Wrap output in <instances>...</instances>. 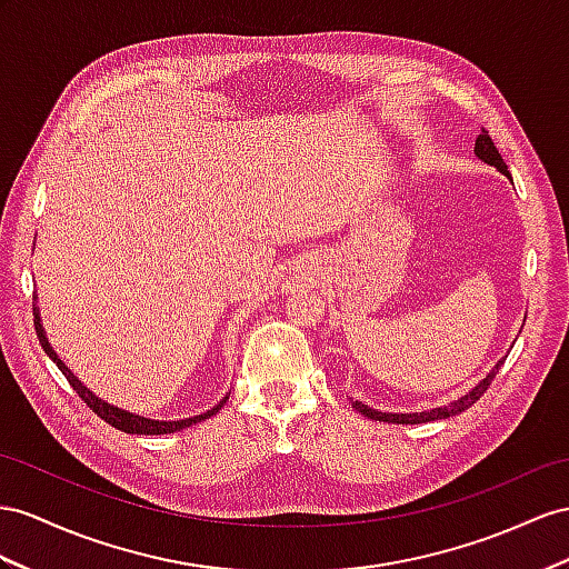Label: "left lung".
<instances>
[{"mask_svg":"<svg viewBox=\"0 0 569 569\" xmlns=\"http://www.w3.org/2000/svg\"><path fill=\"white\" fill-rule=\"evenodd\" d=\"M476 156L483 160V163H488V166H495L498 168L502 174H507L509 180H512V174H509V170H507V166H505V160H502V156H500V151L495 149V143H492V139H490V134L486 132H480L478 134V139H476ZM505 362V358L502 360H498V366H495L483 380H480L469 395H463L461 399H457V401H451L449 406H437V409H430V411H423V413H382V411H375V409H370V406H366V403H360V401H353V409L356 411H360L362 416H368V418H372V420H382V423H399V426H416V423H430V420H442V418H451V416H459V413H463L466 409H471V406L486 395L488 391V387H490V382H492V377L498 375V370H500V366Z\"/></svg>","mask_w":569,"mask_h":569,"instance_id":"obj_1","label":"left lung"}]
</instances>
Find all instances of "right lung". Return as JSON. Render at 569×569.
Segmentation results:
<instances>
[{
    "label": "right lung",
    "instance_id": "obj_1",
    "mask_svg": "<svg viewBox=\"0 0 569 569\" xmlns=\"http://www.w3.org/2000/svg\"><path fill=\"white\" fill-rule=\"evenodd\" d=\"M33 317H36L33 325H36V333H38V341H40V346H42V351H46V353L57 362V368L62 370V375L67 377V382H69L71 387H74V391L81 397V401H83L86 406H89V409H91L96 416L103 418L106 423H110L112 428H118V430H122V432H129V435H166V432H178V430H182V428L201 423V420H207V418L216 416L218 411H221V406H223L226 399H228V397H223V401L216 403L211 411L201 413V416L184 418V420H156V418H143V416H137V413L122 411V409H118V406H110L108 401L98 399L89 387H83L79 377L64 366V362L60 360V356L54 353V348L50 346V341H48V337H46V329H42V322H40V308L36 305V296H33Z\"/></svg>",
    "mask_w": 569,
    "mask_h": 569
}]
</instances>
